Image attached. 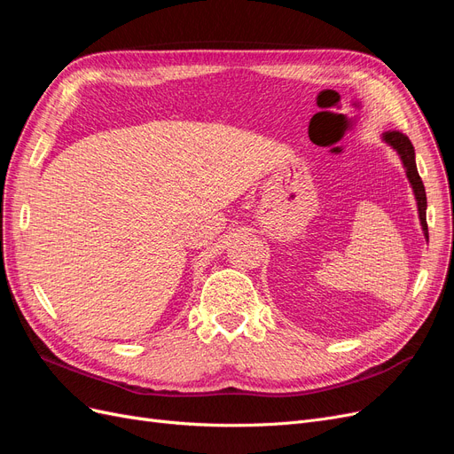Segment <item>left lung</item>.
<instances>
[{
	"instance_id": "1",
	"label": "left lung",
	"mask_w": 454,
	"mask_h": 454,
	"mask_svg": "<svg viewBox=\"0 0 454 454\" xmlns=\"http://www.w3.org/2000/svg\"><path fill=\"white\" fill-rule=\"evenodd\" d=\"M383 141L388 145L390 149H394L398 153L405 175H407V181L413 188V194L417 200V211H419V221L424 231V238L428 239V224H427V192H424V184L422 179L419 177V171H417V162H415V149L411 141H409L407 136L400 134V131H385L383 134Z\"/></svg>"
}]
</instances>
